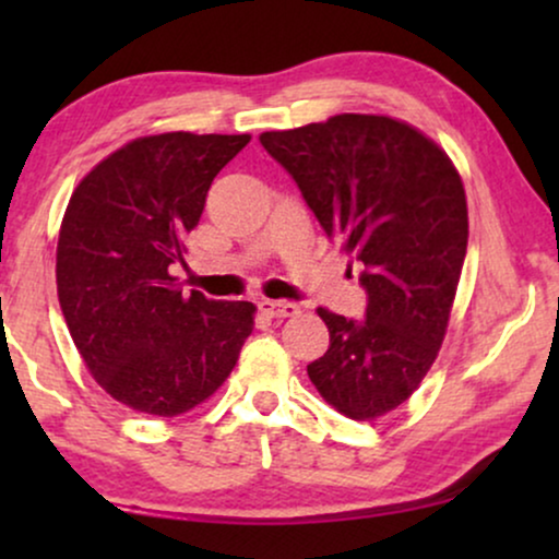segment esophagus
I'll return each mask as SVG.
<instances>
[{"label": "esophagus", "instance_id": "34e87169", "mask_svg": "<svg viewBox=\"0 0 559 559\" xmlns=\"http://www.w3.org/2000/svg\"><path fill=\"white\" fill-rule=\"evenodd\" d=\"M259 310L264 312L266 318H295L300 312V305L289 300H259Z\"/></svg>", "mask_w": 559, "mask_h": 559}]
</instances>
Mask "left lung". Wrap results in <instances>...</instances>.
I'll list each match as a JSON object with an SVG mask.
<instances>
[{"label":"left lung","instance_id":"obj_1","mask_svg":"<svg viewBox=\"0 0 559 559\" xmlns=\"http://www.w3.org/2000/svg\"><path fill=\"white\" fill-rule=\"evenodd\" d=\"M328 239L364 266L361 320L318 310L331 346L308 366L323 400L350 419L407 402L445 338L468 205L450 157L415 127L373 114L264 132Z\"/></svg>","mask_w":559,"mask_h":559}]
</instances>
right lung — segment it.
Wrapping results in <instances>:
<instances>
[{
    "label": "right lung",
    "instance_id": "1",
    "mask_svg": "<svg viewBox=\"0 0 559 559\" xmlns=\"http://www.w3.org/2000/svg\"><path fill=\"white\" fill-rule=\"evenodd\" d=\"M249 134L167 132L124 144L73 190L58 239V300L94 379L144 415L209 400L254 331V305L175 285L216 175Z\"/></svg>",
    "mask_w": 559,
    "mask_h": 559
}]
</instances>
